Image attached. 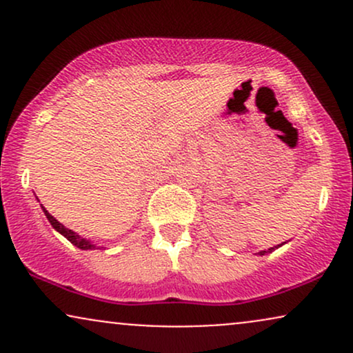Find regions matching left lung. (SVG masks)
<instances>
[{
	"label": "left lung",
	"instance_id": "left-lung-1",
	"mask_svg": "<svg viewBox=\"0 0 353 353\" xmlns=\"http://www.w3.org/2000/svg\"><path fill=\"white\" fill-rule=\"evenodd\" d=\"M283 244H285V242H282V244H279V245H275V247H270V249H267V250H261V252H259V255H265V254H270V252H272V250L279 249V247H282Z\"/></svg>",
	"mask_w": 353,
	"mask_h": 353
}]
</instances>
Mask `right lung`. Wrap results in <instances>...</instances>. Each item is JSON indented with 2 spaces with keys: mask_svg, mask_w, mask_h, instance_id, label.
<instances>
[{
  "mask_svg": "<svg viewBox=\"0 0 353 353\" xmlns=\"http://www.w3.org/2000/svg\"><path fill=\"white\" fill-rule=\"evenodd\" d=\"M41 209H43L44 216H46L48 221H50V224L52 225V228H54L56 230H58V232L61 234V236L66 237L68 241H70L72 245H76V247H78V249H81V250H92V249H96V247H98V245L94 244V242L89 241V239L81 237L79 234H76V232H74V230H71V229H66V228H64V225L61 224V222L56 221V219L52 217L51 214L48 212V210L43 208V205H41ZM98 249H99V247H98Z\"/></svg>",
  "mask_w": 353,
  "mask_h": 353,
  "instance_id": "right-lung-1",
  "label": "right lung"
}]
</instances>
